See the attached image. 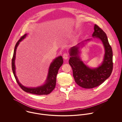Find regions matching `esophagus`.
<instances>
[{"label": "esophagus", "instance_id": "34e87169", "mask_svg": "<svg viewBox=\"0 0 122 122\" xmlns=\"http://www.w3.org/2000/svg\"><path fill=\"white\" fill-rule=\"evenodd\" d=\"M63 58L64 60H67L68 58V54L66 53H64L63 54Z\"/></svg>", "mask_w": 122, "mask_h": 122}]
</instances>
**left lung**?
<instances>
[{"label":"left lung","instance_id":"obj_1","mask_svg":"<svg viewBox=\"0 0 122 122\" xmlns=\"http://www.w3.org/2000/svg\"><path fill=\"white\" fill-rule=\"evenodd\" d=\"M92 36L99 39L103 44L105 54L103 61L97 68H91L86 65L80 57V48L85 42L92 39H87L70 48L69 64L73 70V75L76 83L80 86L86 89L97 87L108 78L113 70V52L107 35L98 25L95 24Z\"/></svg>","mask_w":122,"mask_h":122}]
</instances>
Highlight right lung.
<instances>
[{"label": "right lung", "mask_w": 122, "mask_h": 122, "mask_svg": "<svg viewBox=\"0 0 122 122\" xmlns=\"http://www.w3.org/2000/svg\"><path fill=\"white\" fill-rule=\"evenodd\" d=\"M27 36V34H24L21 36L20 38L16 44L14 49L13 57L12 60V68L13 74L15 78L20 87L26 92L34 94L36 95H47L51 93L53 89L55 88L56 82V76L60 68L63 63V60L61 56H60L54 59L51 63L49 70L48 73L45 83L41 86L36 87H27L24 86L21 84L15 74V60L16 52L18 45L20 42L24 39Z\"/></svg>", "instance_id": "obj_1"}]
</instances>
